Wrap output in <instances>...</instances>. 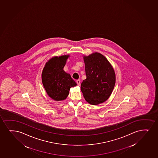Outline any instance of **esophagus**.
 <instances>
[{
    "instance_id": "obj_1",
    "label": "esophagus",
    "mask_w": 158,
    "mask_h": 158,
    "mask_svg": "<svg viewBox=\"0 0 158 158\" xmlns=\"http://www.w3.org/2000/svg\"><path fill=\"white\" fill-rule=\"evenodd\" d=\"M80 80H77L76 81L77 84V85H79V86H80Z\"/></svg>"
}]
</instances>
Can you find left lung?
Returning <instances> with one entry per match:
<instances>
[{"label": "left lung", "mask_w": 158, "mask_h": 158, "mask_svg": "<svg viewBox=\"0 0 158 158\" xmlns=\"http://www.w3.org/2000/svg\"><path fill=\"white\" fill-rule=\"evenodd\" d=\"M87 78L81 85L85 100L96 105L105 102L111 95L115 84V73L110 62L98 52L84 56Z\"/></svg>", "instance_id": "8db88e82"}]
</instances>
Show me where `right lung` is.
Returning <instances> with one entry per match:
<instances>
[{"mask_svg": "<svg viewBox=\"0 0 158 158\" xmlns=\"http://www.w3.org/2000/svg\"><path fill=\"white\" fill-rule=\"evenodd\" d=\"M69 56L53 57L46 63L42 71L43 86L49 97L56 101L67 98L71 88L77 85L70 75L63 70Z\"/></svg>", "mask_w": 158, "mask_h": 158, "instance_id": "add662e5", "label": "right lung"}]
</instances>
